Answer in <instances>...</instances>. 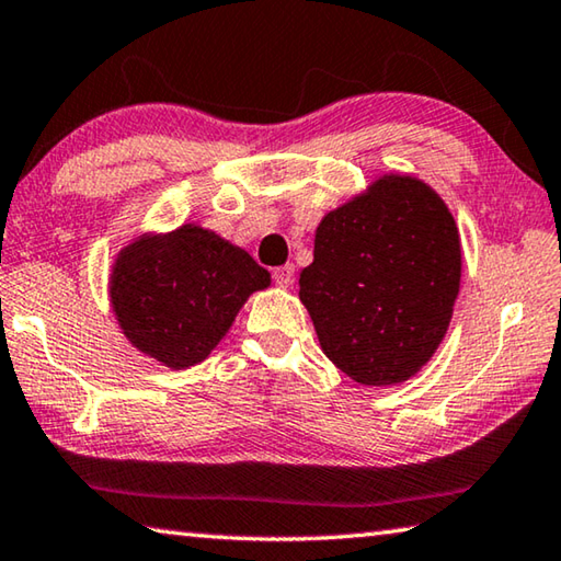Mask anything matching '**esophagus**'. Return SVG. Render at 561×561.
Masks as SVG:
<instances>
[{
	"label": "esophagus",
	"instance_id": "obj_1",
	"mask_svg": "<svg viewBox=\"0 0 561 561\" xmlns=\"http://www.w3.org/2000/svg\"><path fill=\"white\" fill-rule=\"evenodd\" d=\"M272 277H274V284H277V287H282V289L291 287V282H295V264H282V266H277Z\"/></svg>",
	"mask_w": 561,
	"mask_h": 561
}]
</instances>
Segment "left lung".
I'll return each mask as SVG.
<instances>
[{"instance_id": "left-lung-1", "label": "left lung", "mask_w": 561, "mask_h": 561, "mask_svg": "<svg viewBox=\"0 0 561 561\" xmlns=\"http://www.w3.org/2000/svg\"><path fill=\"white\" fill-rule=\"evenodd\" d=\"M459 277L447 204L414 176L389 174L322 219L299 299L344 375L367 387L399 385L447 334Z\"/></svg>"}]
</instances>
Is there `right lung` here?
<instances>
[{"mask_svg": "<svg viewBox=\"0 0 561 561\" xmlns=\"http://www.w3.org/2000/svg\"><path fill=\"white\" fill-rule=\"evenodd\" d=\"M270 287V272L209 229L184 225L122 249L112 307L127 340L172 369L215 350L247 297Z\"/></svg>", "mask_w": 561, "mask_h": 561, "instance_id": "1", "label": "right lung"}]
</instances>
